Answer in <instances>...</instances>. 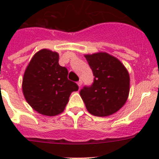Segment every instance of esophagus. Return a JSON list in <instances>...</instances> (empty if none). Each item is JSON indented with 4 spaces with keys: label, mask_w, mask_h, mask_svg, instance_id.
Returning a JSON list of instances; mask_svg holds the SVG:
<instances>
[{
    "label": "esophagus",
    "mask_w": 159,
    "mask_h": 159,
    "mask_svg": "<svg viewBox=\"0 0 159 159\" xmlns=\"http://www.w3.org/2000/svg\"><path fill=\"white\" fill-rule=\"evenodd\" d=\"M77 84H78L79 87H80L81 85H82V80H79L78 82H77Z\"/></svg>",
    "instance_id": "obj_1"
}]
</instances>
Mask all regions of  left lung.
<instances>
[{
  "label": "left lung",
  "mask_w": 159,
  "mask_h": 159,
  "mask_svg": "<svg viewBox=\"0 0 159 159\" xmlns=\"http://www.w3.org/2000/svg\"><path fill=\"white\" fill-rule=\"evenodd\" d=\"M85 58L95 77L91 86H84L80 90L81 98L92 115L111 116L118 111L128 98V71L117 58L106 52L85 55Z\"/></svg>",
  "instance_id": "8db88e82"
}]
</instances>
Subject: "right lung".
Listing matches in <instances>:
<instances>
[{
    "instance_id": "1",
    "label": "right lung",
    "mask_w": 159,
    "mask_h": 159,
    "mask_svg": "<svg viewBox=\"0 0 159 159\" xmlns=\"http://www.w3.org/2000/svg\"><path fill=\"white\" fill-rule=\"evenodd\" d=\"M58 62V53L41 49L33 56L24 74V96L36 111L43 116L62 113L71 92L79 89L75 82L67 79V68Z\"/></svg>"
}]
</instances>
